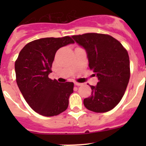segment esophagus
<instances>
[{
  "label": "esophagus",
  "instance_id": "obj_1",
  "mask_svg": "<svg viewBox=\"0 0 146 146\" xmlns=\"http://www.w3.org/2000/svg\"><path fill=\"white\" fill-rule=\"evenodd\" d=\"M75 85H77V86H81V85H82V83H80V82H75Z\"/></svg>",
  "mask_w": 146,
  "mask_h": 146
}]
</instances>
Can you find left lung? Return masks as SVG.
Masks as SVG:
<instances>
[{
  "label": "left lung",
  "instance_id": "8db88e82",
  "mask_svg": "<svg viewBox=\"0 0 146 146\" xmlns=\"http://www.w3.org/2000/svg\"><path fill=\"white\" fill-rule=\"evenodd\" d=\"M85 50L89 67L98 78L90 85L92 94L83 104L95 112H107L119 104L130 78V61L121 44L108 35L87 33L72 36Z\"/></svg>",
  "mask_w": 146,
  "mask_h": 146
}]
</instances>
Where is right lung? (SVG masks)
<instances>
[{"label": "right lung", "mask_w": 146, "mask_h": 146, "mask_svg": "<svg viewBox=\"0 0 146 146\" xmlns=\"http://www.w3.org/2000/svg\"><path fill=\"white\" fill-rule=\"evenodd\" d=\"M73 43L68 36L36 39L25 46L16 60L17 86L29 107L41 115L56 116L68 108L74 84L51 80L48 74L57 50Z\"/></svg>", "instance_id": "add662e5"}]
</instances>
